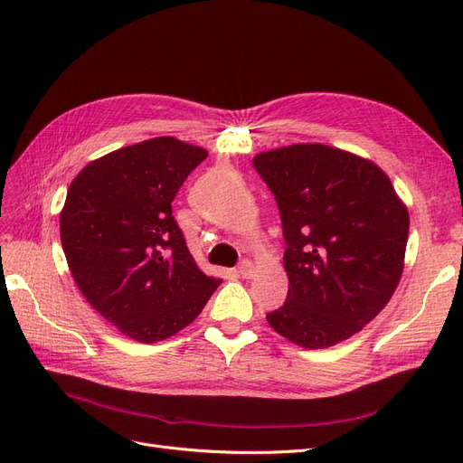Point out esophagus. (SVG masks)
<instances>
[{
    "label": "esophagus",
    "instance_id": "34e87169",
    "mask_svg": "<svg viewBox=\"0 0 463 463\" xmlns=\"http://www.w3.org/2000/svg\"><path fill=\"white\" fill-rule=\"evenodd\" d=\"M237 274H240L241 278H253L255 264L250 260H243L240 266H237Z\"/></svg>",
    "mask_w": 463,
    "mask_h": 463
}]
</instances>
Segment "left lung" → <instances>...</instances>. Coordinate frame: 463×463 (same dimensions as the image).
Returning <instances> with one entry per match:
<instances>
[{
	"label": "left lung",
	"mask_w": 463,
	"mask_h": 463,
	"mask_svg": "<svg viewBox=\"0 0 463 463\" xmlns=\"http://www.w3.org/2000/svg\"><path fill=\"white\" fill-rule=\"evenodd\" d=\"M282 216L288 299L266 315L286 340L325 349L381 313L403 272L408 206L374 162L318 143L260 152Z\"/></svg>",
	"instance_id": "8db88e82"
}]
</instances>
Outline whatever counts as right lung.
<instances>
[{
	"mask_svg": "<svg viewBox=\"0 0 463 463\" xmlns=\"http://www.w3.org/2000/svg\"><path fill=\"white\" fill-rule=\"evenodd\" d=\"M208 152L156 137L92 160L67 189L60 232L69 270L94 311L141 344L197 318L222 279L189 253L172 201Z\"/></svg>",
	"mask_w": 463,
	"mask_h": 463,
	"instance_id": "add662e5",
	"label": "right lung"
}]
</instances>
